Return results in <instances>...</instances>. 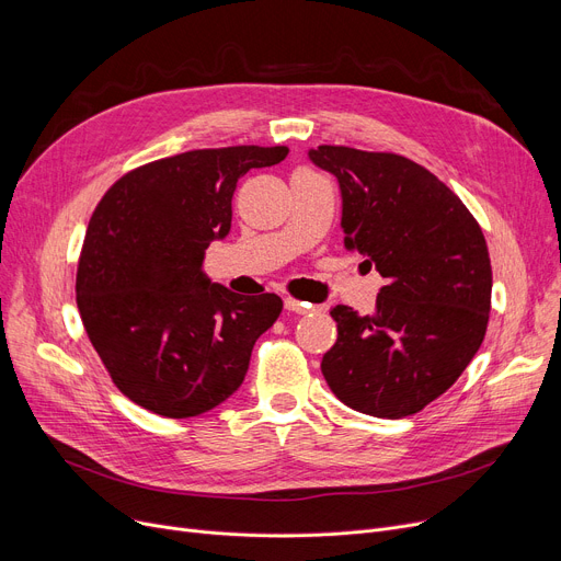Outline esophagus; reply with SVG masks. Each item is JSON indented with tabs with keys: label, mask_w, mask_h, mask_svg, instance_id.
I'll use <instances>...</instances> for the list:
<instances>
[{
	"label": "esophagus",
	"mask_w": 561,
	"mask_h": 561,
	"mask_svg": "<svg viewBox=\"0 0 561 561\" xmlns=\"http://www.w3.org/2000/svg\"><path fill=\"white\" fill-rule=\"evenodd\" d=\"M284 307H286V311L300 313V316H305V313H309V311L316 309V307H311V305H307V302H300V300H296V298H286V300H284Z\"/></svg>",
	"instance_id": "obj_1"
}]
</instances>
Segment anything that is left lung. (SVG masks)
<instances>
[{"mask_svg": "<svg viewBox=\"0 0 561 561\" xmlns=\"http://www.w3.org/2000/svg\"><path fill=\"white\" fill-rule=\"evenodd\" d=\"M309 159L339 180L345 248L387 279L373 313L332 309L339 336L320 370L362 414H416L455 385L484 341L493 279L482 227L407 157L320 145Z\"/></svg>", "mask_w": 561, "mask_h": 561, "instance_id": "8db88e82", "label": "left lung"}]
</instances>
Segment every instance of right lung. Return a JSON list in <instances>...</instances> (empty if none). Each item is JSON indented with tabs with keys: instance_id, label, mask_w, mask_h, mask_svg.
<instances>
[{
	"instance_id": "add662e5",
	"label": "right lung",
	"mask_w": 561,
	"mask_h": 561,
	"mask_svg": "<svg viewBox=\"0 0 561 561\" xmlns=\"http://www.w3.org/2000/svg\"><path fill=\"white\" fill-rule=\"evenodd\" d=\"M286 154V145L174 154L129 170L95 206L77 265V307L111 381L142 409L191 419L243 385L282 298L211 284L202 261L231 227L236 182Z\"/></svg>"
}]
</instances>
